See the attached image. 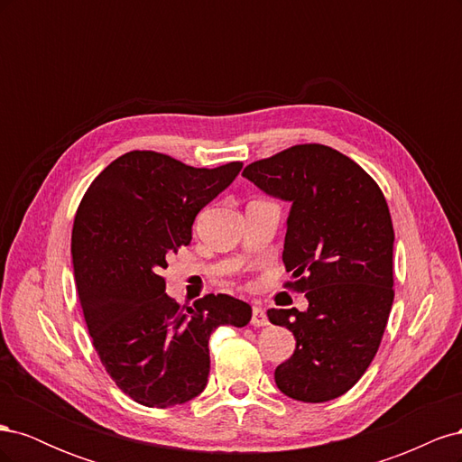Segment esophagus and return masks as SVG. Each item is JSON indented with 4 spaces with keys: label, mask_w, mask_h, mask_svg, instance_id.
<instances>
[{
    "label": "esophagus",
    "mask_w": 462,
    "mask_h": 462,
    "mask_svg": "<svg viewBox=\"0 0 462 462\" xmlns=\"http://www.w3.org/2000/svg\"><path fill=\"white\" fill-rule=\"evenodd\" d=\"M250 324H253L254 328H263V326H268L270 321H268V316H265V312L262 309H258V306H254L253 319H250Z\"/></svg>",
    "instance_id": "34e87169"
}]
</instances>
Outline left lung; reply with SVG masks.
I'll return each instance as SVG.
<instances>
[{
	"label": "left lung",
	"mask_w": 462,
	"mask_h": 462,
	"mask_svg": "<svg viewBox=\"0 0 462 462\" xmlns=\"http://www.w3.org/2000/svg\"><path fill=\"white\" fill-rule=\"evenodd\" d=\"M243 177L291 202L285 287L309 310L272 309L268 318L297 339L275 368L282 393L326 402L346 393L380 348L393 304V223L382 189L345 153L297 144L245 167Z\"/></svg>",
	"instance_id": "1"
}]
</instances>
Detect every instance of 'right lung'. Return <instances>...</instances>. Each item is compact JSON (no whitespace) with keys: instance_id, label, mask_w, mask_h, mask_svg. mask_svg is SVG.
Returning a JSON list of instances; mask_svg holds the SVG:
<instances>
[{"instance_id":"1","label":"right lung","mask_w":462,"mask_h":462,"mask_svg":"<svg viewBox=\"0 0 462 462\" xmlns=\"http://www.w3.org/2000/svg\"><path fill=\"white\" fill-rule=\"evenodd\" d=\"M243 163L192 167L152 150L111 162L82 197L71 253L92 345L111 380L144 407L200 395L208 341L219 326L243 328L253 309L231 295L180 306L165 295L167 256L187 246L200 209L226 190Z\"/></svg>"}]
</instances>
